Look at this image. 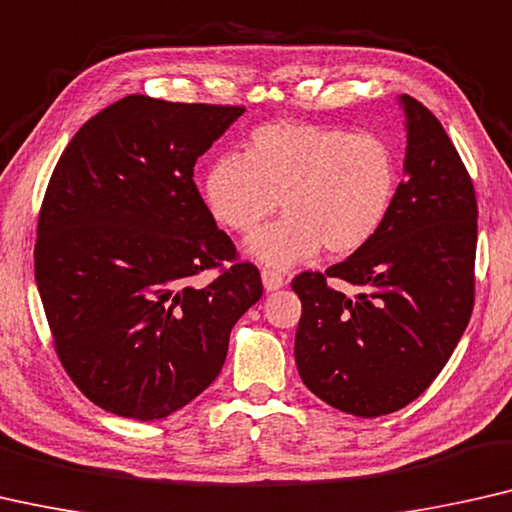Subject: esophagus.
<instances>
[{
  "mask_svg": "<svg viewBox=\"0 0 512 512\" xmlns=\"http://www.w3.org/2000/svg\"><path fill=\"white\" fill-rule=\"evenodd\" d=\"M262 282H264L266 292H276V289H280L282 285H285V278H282L278 271L264 269V271H262Z\"/></svg>",
  "mask_w": 512,
  "mask_h": 512,
  "instance_id": "1",
  "label": "esophagus"
}]
</instances>
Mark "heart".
I'll return each mask as SVG.
<instances>
[{"mask_svg": "<svg viewBox=\"0 0 512 512\" xmlns=\"http://www.w3.org/2000/svg\"><path fill=\"white\" fill-rule=\"evenodd\" d=\"M400 186L398 158L384 137L338 126L276 121L255 128L243 158L209 167L204 200L236 234H253L278 211L287 216L248 243L259 262L287 269L315 257L352 255L384 230Z\"/></svg>", "mask_w": 512, "mask_h": 512, "instance_id": "b5f03b06", "label": "heart"}]
</instances>
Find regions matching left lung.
Wrapping results in <instances>:
<instances>
[{
    "instance_id": "left-lung-1",
    "label": "left lung",
    "mask_w": 512,
    "mask_h": 512,
    "mask_svg": "<svg viewBox=\"0 0 512 512\" xmlns=\"http://www.w3.org/2000/svg\"><path fill=\"white\" fill-rule=\"evenodd\" d=\"M404 181L368 246L292 280L301 299L294 356L303 384L361 418L393 414L439 375L474 310L478 204L439 119L407 94ZM362 287L349 300L325 282Z\"/></svg>"
}]
</instances>
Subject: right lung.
Wrapping results in <instances>:
<instances>
[{"mask_svg": "<svg viewBox=\"0 0 512 512\" xmlns=\"http://www.w3.org/2000/svg\"><path fill=\"white\" fill-rule=\"evenodd\" d=\"M243 112L126 96L73 135L52 172L36 285L61 365L105 411L158 421L186 407L262 299L257 266L236 262L193 181L197 158ZM209 268L219 278L200 288L194 276Z\"/></svg>", "mask_w": 512, "mask_h": 512, "instance_id": "obj_1", "label": "right lung"}]
</instances>
